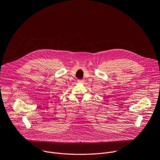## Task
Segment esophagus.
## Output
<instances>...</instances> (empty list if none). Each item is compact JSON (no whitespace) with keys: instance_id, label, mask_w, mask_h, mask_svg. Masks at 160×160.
<instances>
[{"instance_id":"esophagus-1","label":"esophagus","mask_w":160,"mask_h":160,"mask_svg":"<svg viewBox=\"0 0 160 160\" xmlns=\"http://www.w3.org/2000/svg\"><path fill=\"white\" fill-rule=\"evenodd\" d=\"M78 83H83V80H78Z\"/></svg>"}]
</instances>
